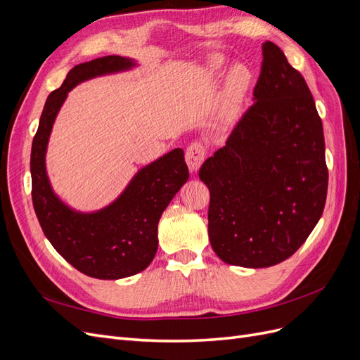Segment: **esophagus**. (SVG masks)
<instances>
[{
	"label": "esophagus",
	"instance_id": "1",
	"mask_svg": "<svg viewBox=\"0 0 360 360\" xmlns=\"http://www.w3.org/2000/svg\"><path fill=\"white\" fill-rule=\"evenodd\" d=\"M204 158H205L204 146L201 143H198V141H193V143H191L189 147L186 148V163L192 172L197 171L201 167V163L204 162Z\"/></svg>",
	"mask_w": 360,
	"mask_h": 360
}]
</instances>
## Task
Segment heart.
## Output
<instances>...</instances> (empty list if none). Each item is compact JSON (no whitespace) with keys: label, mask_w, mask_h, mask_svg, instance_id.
I'll return each mask as SVG.
<instances>
[{"label":"heart","mask_w":360,"mask_h":360,"mask_svg":"<svg viewBox=\"0 0 360 360\" xmlns=\"http://www.w3.org/2000/svg\"><path fill=\"white\" fill-rule=\"evenodd\" d=\"M209 72L212 75L221 73L224 69V61L222 58H212L209 63ZM250 75L246 68L243 66H237L231 70L230 76H228V82H226V93H225V101L222 106V114L225 117H233L237 112L238 103L242 101V96L246 91L248 85H249Z\"/></svg>","instance_id":"1"}]
</instances>
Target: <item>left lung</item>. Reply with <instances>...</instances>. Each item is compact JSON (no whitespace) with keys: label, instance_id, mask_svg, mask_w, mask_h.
<instances>
[{"label":"left lung","instance_id":"8db88e82","mask_svg":"<svg viewBox=\"0 0 360 360\" xmlns=\"http://www.w3.org/2000/svg\"><path fill=\"white\" fill-rule=\"evenodd\" d=\"M255 102L200 179L210 191L209 238L222 261L250 269L290 258L324 210L323 123L307 81L264 41Z\"/></svg>","mask_w":360,"mask_h":360}]
</instances>
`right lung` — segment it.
Listing matches in <instances>:
<instances>
[{
    "mask_svg": "<svg viewBox=\"0 0 360 360\" xmlns=\"http://www.w3.org/2000/svg\"><path fill=\"white\" fill-rule=\"evenodd\" d=\"M132 66V60L118 56L75 66L60 89L48 96L31 147V198L41 230L69 264L97 279L132 276L153 261L160 216L189 177L183 150L174 148L141 169L112 204L96 213L73 212L52 192L45 153L53 120L68 93L85 79Z\"/></svg>",
    "mask_w": 360,
    "mask_h": 360,
    "instance_id": "right-lung-1",
    "label": "right lung"
}]
</instances>
